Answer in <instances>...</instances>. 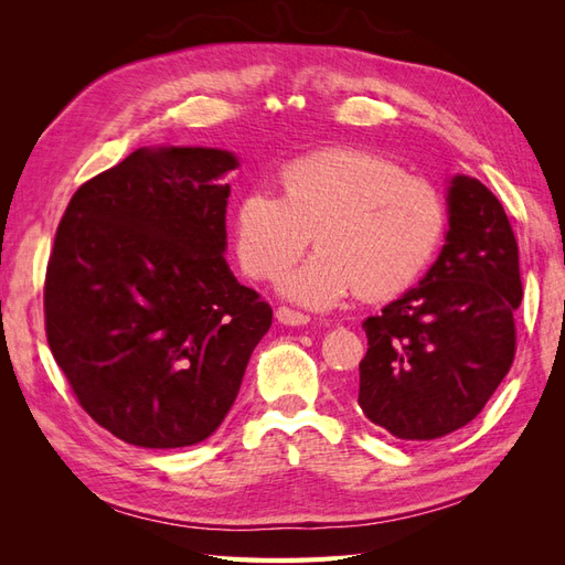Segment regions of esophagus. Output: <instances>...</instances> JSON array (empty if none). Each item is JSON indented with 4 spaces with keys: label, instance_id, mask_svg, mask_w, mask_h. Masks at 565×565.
I'll return each instance as SVG.
<instances>
[{
    "label": "esophagus",
    "instance_id": "34e87169",
    "mask_svg": "<svg viewBox=\"0 0 565 565\" xmlns=\"http://www.w3.org/2000/svg\"><path fill=\"white\" fill-rule=\"evenodd\" d=\"M276 318H278V322H282V324H292V328H301V324H306V322L311 320L309 316H303V313H299V311L287 309V306H280V309L276 311Z\"/></svg>",
    "mask_w": 565,
    "mask_h": 565
}]
</instances>
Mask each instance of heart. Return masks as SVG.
Returning <instances> with one entry per match:
<instances>
[{"instance_id":"b5f03b06","label":"heart","mask_w":565,"mask_h":565,"mask_svg":"<svg viewBox=\"0 0 565 565\" xmlns=\"http://www.w3.org/2000/svg\"><path fill=\"white\" fill-rule=\"evenodd\" d=\"M282 198L252 188L233 216L235 252L252 278H276L316 235L309 262L287 273L280 292L309 309L349 295L391 299L434 259L448 224L446 200L424 177L358 148H328L287 162Z\"/></svg>"}]
</instances>
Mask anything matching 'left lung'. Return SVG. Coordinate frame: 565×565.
I'll return each mask as SVG.
<instances>
[{
	"mask_svg": "<svg viewBox=\"0 0 565 565\" xmlns=\"http://www.w3.org/2000/svg\"><path fill=\"white\" fill-rule=\"evenodd\" d=\"M450 231L417 287L363 322L358 405L403 440L467 426L516 355L519 245L502 202L471 177L448 191Z\"/></svg>",
	"mask_w": 565,
	"mask_h": 565,
	"instance_id": "8db88e82",
	"label": "left lung"
}]
</instances>
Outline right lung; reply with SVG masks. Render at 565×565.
I'll use <instances>...</instances> for the list:
<instances>
[{"instance_id":"add662e5","label":"right lung","mask_w":565,"mask_h":565,"mask_svg":"<svg viewBox=\"0 0 565 565\" xmlns=\"http://www.w3.org/2000/svg\"><path fill=\"white\" fill-rule=\"evenodd\" d=\"M218 148H139L77 188L44 280L46 341L77 403L139 448H185L228 415L270 306L235 280Z\"/></svg>"}]
</instances>
